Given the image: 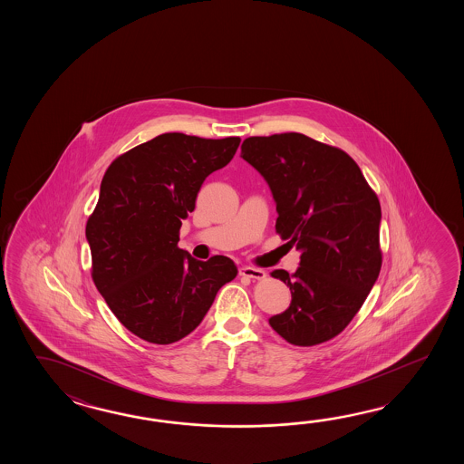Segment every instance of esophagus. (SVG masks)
I'll return each instance as SVG.
<instances>
[{"label": "esophagus", "instance_id": "esophagus-1", "mask_svg": "<svg viewBox=\"0 0 464 464\" xmlns=\"http://www.w3.org/2000/svg\"><path fill=\"white\" fill-rule=\"evenodd\" d=\"M238 274L242 276H246V278H252V280H262V278H266V274L264 270H260V268H254V266H242L240 270H238Z\"/></svg>", "mask_w": 464, "mask_h": 464}]
</instances>
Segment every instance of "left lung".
Instances as JSON below:
<instances>
[{
    "label": "left lung",
    "instance_id": "obj_1",
    "mask_svg": "<svg viewBox=\"0 0 464 464\" xmlns=\"http://www.w3.org/2000/svg\"><path fill=\"white\" fill-rule=\"evenodd\" d=\"M240 158L266 179L276 230L300 252L292 302L268 324L288 343L312 346L338 335L362 308L382 268V208L355 160L298 132L248 138Z\"/></svg>",
    "mask_w": 464,
    "mask_h": 464
}]
</instances>
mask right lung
I'll list each match as a JSON object with an SVG mask.
<instances>
[{"label": "right lung", "mask_w": 464, "mask_h": 464, "mask_svg": "<svg viewBox=\"0 0 464 464\" xmlns=\"http://www.w3.org/2000/svg\"><path fill=\"white\" fill-rule=\"evenodd\" d=\"M240 138L168 132L119 156L86 224L92 280L119 322L149 343L188 336L218 288L237 276L228 256L208 262L179 248V228L204 180L227 166Z\"/></svg>", "instance_id": "right-lung-1"}]
</instances>
